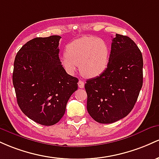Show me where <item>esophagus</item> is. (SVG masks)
Segmentation results:
<instances>
[{
  "label": "esophagus",
  "mask_w": 159,
  "mask_h": 159,
  "mask_svg": "<svg viewBox=\"0 0 159 159\" xmlns=\"http://www.w3.org/2000/svg\"><path fill=\"white\" fill-rule=\"evenodd\" d=\"M84 82L82 81V80H80L79 82H78V85H79V88L80 89H83L84 88Z\"/></svg>",
  "instance_id": "esophagus-1"
}]
</instances>
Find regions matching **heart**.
<instances>
[{
  "mask_svg": "<svg viewBox=\"0 0 159 159\" xmlns=\"http://www.w3.org/2000/svg\"><path fill=\"white\" fill-rule=\"evenodd\" d=\"M109 60L110 48L106 41L95 37H83L67 44L61 63L68 74H74L79 65L83 76L94 78L107 70Z\"/></svg>",
  "mask_w": 159,
  "mask_h": 159,
  "instance_id": "1",
  "label": "heart"
}]
</instances>
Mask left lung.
Listing matches in <instances>:
<instances>
[{
	"instance_id": "left-lung-1",
	"label": "left lung",
	"mask_w": 159,
	"mask_h": 159,
	"mask_svg": "<svg viewBox=\"0 0 159 159\" xmlns=\"http://www.w3.org/2000/svg\"><path fill=\"white\" fill-rule=\"evenodd\" d=\"M143 66L142 53L136 43L116 34L107 70L85 84L87 110L92 119L109 124L128 115L142 88Z\"/></svg>"
}]
</instances>
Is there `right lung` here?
Segmentation results:
<instances>
[{
    "mask_svg": "<svg viewBox=\"0 0 159 159\" xmlns=\"http://www.w3.org/2000/svg\"><path fill=\"white\" fill-rule=\"evenodd\" d=\"M58 35L36 37L19 49L12 73L17 103L25 115L43 125H53L65 113L78 79L61 63Z\"/></svg>",
    "mask_w": 159,
    "mask_h": 159,
    "instance_id": "obj_1",
    "label": "right lung"
}]
</instances>
